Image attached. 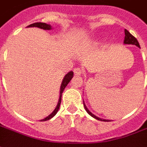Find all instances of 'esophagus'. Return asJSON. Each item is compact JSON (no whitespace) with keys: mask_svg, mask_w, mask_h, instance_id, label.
Instances as JSON below:
<instances>
[{"mask_svg":"<svg viewBox=\"0 0 147 147\" xmlns=\"http://www.w3.org/2000/svg\"><path fill=\"white\" fill-rule=\"evenodd\" d=\"M74 74H75V76H80L81 74L83 73V69L82 68H80V67H76V68H75L73 70Z\"/></svg>","mask_w":147,"mask_h":147,"instance_id":"34e87169","label":"esophagus"}]
</instances>
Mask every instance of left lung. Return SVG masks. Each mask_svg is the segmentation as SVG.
Masks as SVG:
<instances>
[{
  "label": "left lung",
  "mask_w": 147,
  "mask_h": 147,
  "mask_svg": "<svg viewBox=\"0 0 147 147\" xmlns=\"http://www.w3.org/2000/svg\"><path fill=\"white\" fill-rule=\"evenodd\" d=\"M124 34H125V37H124V41H123V43L124 44H130V45H136V46H138L139 48H140V45H139V42H138V40L135 38V37L133 36L131 34H130V32L128 31V30H127L126 29L124 30ZM84 107H85V109H86V111L89 113V115H90L91 117H94V118H95V119H97V120H102V121H110V120H102V119H101V118H99V117H96V116H94V114H92L90 112L88 109H87V108H86V106L85 105V104H84Z\"/></svg>",
  "instance_id": "left-lung-1"
}]
</instances>
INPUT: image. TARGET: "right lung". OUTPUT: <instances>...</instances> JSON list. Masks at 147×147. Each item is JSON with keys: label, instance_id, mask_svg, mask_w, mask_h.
I'll return each instance as SVG.
<instances>
[{"label": "right lung", "instance_id": "right-lung-1", "mask_svg": "<svg viewBox=\"0 0 147 147\" xmlns=\"http://www.w3.org/2000/svg\"><path fill=\"white\" fill-rule=\"evenodd\" d=\"M28 27H38V28H41V29H43V30H50L51 29V26L49 25V24H45V23H34V24H32L29 25V26H27ZM72 77H73V71H69L68 73L64 76V80L62 81V83H61V91H60V98H59V101H58V104L57 105V107L54 109V111L51 114H49L48 117H45V119H43V120H41V121H45V120H48L49 119H51L52 117H53L57 114V113L58 112V109L60 108V105H61V96H62V93L64 91V88L66 87L68 83L70 82L71 80L72 79Z\"/></svg>", "mask_w": 147, "mask_h": 147}]
</instances>
